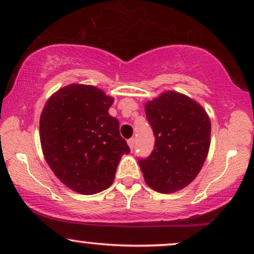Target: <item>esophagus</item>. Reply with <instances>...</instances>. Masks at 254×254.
<instances>
[{
	"mask_svg": "<svg viewBox=\"0 0 254 254\" xmlns=\"http://www.w3.org/2000/svg\"><path fill=\"white\" fill-rule=\"evenodd\" d=\"M134 141H135L134 138H130L127 140V145H128V147H130L131 149L134 148Z\"/></svg>",
	"mask_w": 254,
	"mask_h": 254,
	"instance_id": "1",
	"label": "esophagus"
}]
</instances>
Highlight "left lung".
Instances as JSON below:
<instances>
[{"mask_svg": "<svg viewBox=\"0 0 254 254\" xmlns=\"http://www.w3.org/2000/svg\"><path fill=\"white\" fill-rule=\"evenodd\" d=\"M145 112L155 137L151 155L138 161L146 184L160 193L182 190L208 154L209 117L198 102L174 91L148 101Z\"/></svg>", "mask_w": 254, "mask_h": 254, "instance_id": "1", "label": "left lung"}]
</instances>
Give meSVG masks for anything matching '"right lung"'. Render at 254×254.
<instances>
[{
    "instance_id": "1",
    "label": "right lung",
    "mask_w": 254,
    "mask_h": 254,
    "mask_svg": "<svg viewBox=\"0 0 254 254\" xmlns=\"http://www.w3.org/2000/svg\"><path fill=\"white\" fill-rule=\"evenodd\" d=\"M114 99L95 86L71 84L54 93L40 117L45 159L71 190L95 194L113 184L130 148L108 110Z\"/></svg>"
}]
</instances>
